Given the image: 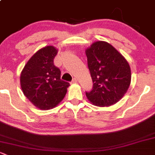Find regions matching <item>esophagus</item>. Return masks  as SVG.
<instances>
[{
	"instance_id": "esophagus-1",
	"label": "esophagus",
	"mask_w": 155,
	"mask_h": 155,
	"mask_svg": "<svg viewBox=\"0 0 155 155\" xmlns=\"http://www.w3.org/2000/svg\"><path fill=\"white\" fill-rule=\"evenodd\" d=\"M72 83H76L77 82V79H76V78H73V79L72 80Z\"/></svg>"
}]
</instances>
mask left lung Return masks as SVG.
Listing matches in <instances>:
<instances>
[{"label":"left lung","mask_w":155,"mask_h":155,"mask_svg":"<svg viewBox=\"0 0 155 155\" xmlns=\"http://www.w3.org/2000/svg\"><path fill=\"white\" fill-rule=\"evenodd\" d=\"M93 88L86 92L91 103L110 106L123 98L131 84V68L126 59L107 42L96 41L86 49Z\"/></svg>","instance_id":"1"}]
</instances>
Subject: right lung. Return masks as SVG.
I'll list each match as a JSON object with an SVG mask.
<instances>
[{"instance_id": "right-lung-1", "label": "right lung", "mask_w": 155, "mask_h": 155, "mask_svg": "<svg viewBox=\"0 0 155 155\" xmlns=\"http://www.w3.org/2000/svg\"><path fill=\"white\" fill-rule=\"evenodd\" d=\"M58 50L53 46L40 49L30 58L21 73V87L25 97L41 110L56 107L66 95L68 82L61 79V71L53 60Z\"/></svg>"}]
</instances>
